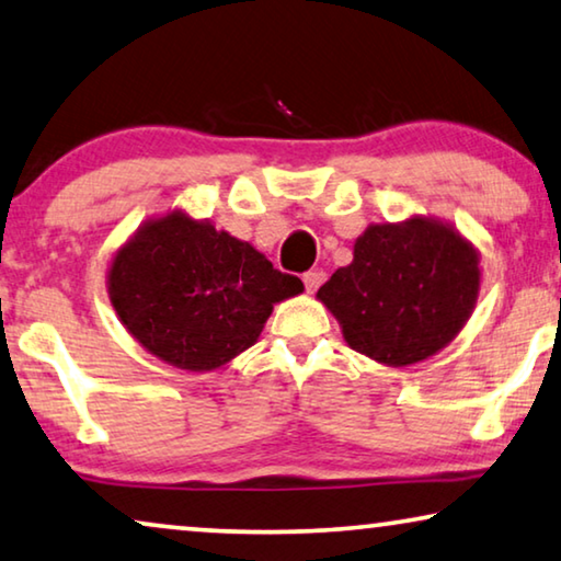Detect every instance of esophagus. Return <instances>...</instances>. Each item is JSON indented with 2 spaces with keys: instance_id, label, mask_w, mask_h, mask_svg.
<instances>
[{
  "instance_id": "34e87169",
  "label": "esophagus",
  "mask_w": 561,
  "mask_h": 561,
  "mask_svg": "<svg viewBox=\"0 0 561 561\" xmlns=\"http://www.w3.org/2000/svg\"><path fill=\"white\" fill-rule=\"evenodd\" d=\"M302 282H305L309 295H312V291L320 289V284L324 282V272L322 270H309V272L302 274Z\"/></svg>"
}]
</instances>
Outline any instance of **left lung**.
Instances as JSON below:
<instances>
[{
  "mask_svg": "<svg viewBox=\"0 0 561 561\" xmlns=\"http://www.w3.org/2000/svg\"><path fill=\"white\" fill-rule=\"evenodd\" d=\"M479 256L458 231L431 219L370 227L353 264L317 299L342 324L347 345L392 367L421 363L448 345L479 297Z\"/></svg>",
  "mask_w": 561,
  "mask_h": 561,
  "instance_id": "8db88e82",
  "label": "left lung"
}]
</instances>
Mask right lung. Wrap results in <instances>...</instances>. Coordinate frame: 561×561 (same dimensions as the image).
Returning a JSON list of instances; mask_svg holds the SVG:
<instances>
[{
  "mask_svg": "<svg viewBox=\"0 0 561 561\" xmlns=\"http://www.w3.org/2000/svg\"><path fill=\"white\" fill-rule=\"evenodd\" d=\"M252 244L173 211L113 259L107 291L128 332L183 370H214L252 347L272 305L302 291Z\"/></svg>",
  "mask_w": 561,
  "mask_h": 561,
  "instance_id": "1",
  "label": "right lung"
}]
</instances>
